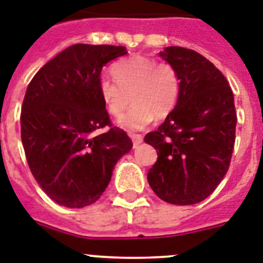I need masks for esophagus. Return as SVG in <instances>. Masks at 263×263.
I'll return each mask as SVG.
<instances>
[{
	"label": "esophagus",
	"instance_id": "obj_1",
	"mask_svg": "<svg viewBox=\"0 0 263 263\" xmlns=\"http://www.w3.org/2000/svg\"><path fill=\"white\" fill-rule=\"evenodd\" d=\"M131 139H132V143H134V147L139 146V144L143 142L142 135H131Z\"/></svg>",
	"mask_w": 263,
	"mask_h": 263
}]
</instances>
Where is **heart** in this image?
Here are the masks:
<instances>
[{"mask_svg": "<svg viewBox=\"0 0 263 263\" xmlns=\"http://www.w3.org/2000/svg\"><path fill=\"white\" fill-rule=\"evenodd\" d=\"M112 74L115 81L100 80L98 95L110 116H119L131 96L134 105L117 120L127 131H140L154 117L163 119L176 108L181 80L172 65L136 55L113 65Z\"/></svg>", "mask_w": 263, "mask_h": 263, "instance_id": "1", "label": "heart"}]
</instances>
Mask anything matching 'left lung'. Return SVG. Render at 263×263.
Masks as SVG:
<instances>
[{
	"label": "left lung",
	"instance_id": "1",
	"mask_svg": "<svg viewBox=\"0 0 263 263\" xmlns=\"http://www.w3.org/2000/svg\"><path fill=\"white\" fill-rule=\"evenodd\" d=\"M159 57L177 70L181 90L176 108L144 138L158 154L147 180L163 201L193 205L216 189L230 167L234 95L226 77L196 51L166 47Z\"/></svg>",
	"mask_w": 263,
	"mask_h": 263
}]
</instances>
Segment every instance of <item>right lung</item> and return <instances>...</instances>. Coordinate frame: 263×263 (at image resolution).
<instances>
[{
  "label": "right lung",
  "mask_w": 263,
  "mask_h": 263,
  "mask_svg": "<svg viewBox=\"0 0 263 263\" xmlns=\"http://www.w3.org/2000/svg\"><path fill=\"white\" fill-rule=\"evenodd\" d=\"M127 54L108 44H74L47 62L28 85L21 106V142L32 176L44 193L67 208L96 202L113 168L132 148L123 129L108 125L98 82L102 67Z\"/></svg>",
  "instance_id": "obj_1"
}]
</instances>
